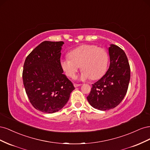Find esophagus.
I'll return each instance as SVG.
<instances>
[{
  "label": "esophagus",
  "instance_id": "34e87169",
  "mask_svg": "<svg viewBox=\"0 0 150 150\" xmlns=\"http://www.w3.org/2000/svg\"><path fill=\"white\" fill-rule=\"evenodd\" d=\"M81 84H76V83H74V86L75 88H76V87H78V86H81Z\"/></svg>",
  "mask_w": 150,
  "mask_h": 150
}]
</instances>
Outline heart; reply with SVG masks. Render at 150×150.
Listing matches in <instances>:
<instances>
[{
  "label": "heart",
  "instance_id": "b5f03b06",
  "mask_svg": "<svg viewBox=\"0 0 150 150\" xmlns=\"http://www.w3.org/2000/svg\"><path fill=\"white\" fill-rule=\"evenodd\" d=\"M109 62V55L105 49L95 45L86 44L72 50L69 57L62 59L61 66L67 76L74 78L79 67L83 71L81 79L100 78L105 73Z\"/></svg>",
  "mask_w": 150,
  "mask_h": 150
}]
</instances>
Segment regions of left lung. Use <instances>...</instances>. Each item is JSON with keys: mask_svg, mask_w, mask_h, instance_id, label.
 <instances>
[{"mask_svg": "<svg viewBox=\"0 0 150 150\" xmlns=\"http://www.w3.org/2000/svg\"><path fill=\"white\" fill-rule=\"evenodd\" d=\"M110 64L106 73L92 84L87 97L95 109L106 111L115 108L125 98L130 80V67L123 50L114 44L109 47Z\"/></svg>", "mask_w": 150, "mask_h": 150, "instance_id": "left-lung-1", "label": "left lung"}]
</instances>
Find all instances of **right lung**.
<instances>
[{"label":"right lung","mask_w":150,"mask_h":150,"mask_svg":"<svg viewBox=\"0 0 150 150\" xmlns=\"http://www.w3.org/2000/svg\"><path fill=\"white\" fill-rule=\"evenodd\" d=\"M64 42L44 41L26 57L22 79L32 105L42 112L53 113L65 106L75 88L63 74L61 51Z\"/></svg>","instance_id":"right-lung-1"}]
</instances>
